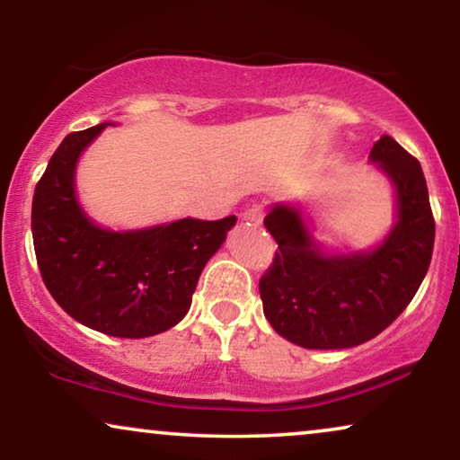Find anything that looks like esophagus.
Returning a JSON list of instances; mask_svg holds the SVG:
<instances>
[{"instance_id":"esophagus-1","label":"esophagus","mask_w":460,"mask_h":460,"mask_svg":"<svg viewBox=\"0 0 460 460\" xmlns=\"http://www.w3.org/2000/svg\"><path fill=\"white\" fill-rule=\"evenodd\" d=\"M263 216H266V209H263L261 205H253V207H249V209L243 213V217L247 219V222L255 224V226H260V224L263 222Z\"/></svg>"}]
</instances>
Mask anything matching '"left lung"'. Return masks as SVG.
Returning <instances> with one entry per match:
<instances>
[{"label": "left lung", "mask_w": 460, "mask_h": 460, "mask_svg": "<svg viewBox=\"0 0 460 460\" xmlns=\"http://www.w3.org/2000/svg\"><path fill=\"white\" fill-rule=\"evenodd\" d=\"M370 159L394 181L398 222L367 253L326 255L299 211L274 205L263 219L279 251L260 279L272 329L307 349L354 348L385 331L419 291L431 263L436 222L420 163L381 136Z\"/></svg>", "instance_id": "obj_1"}]
</instances>
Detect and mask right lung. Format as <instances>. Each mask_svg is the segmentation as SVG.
I'll list each match as a JSON object with an SVG mask.
<instances>
[{
	"mask_svg": "<svg viewBox=\"0 0 460 460\" xmlns=\"http://www.w3.org/2000/svg\"><path fill=\"white\" fill-rule=\"evenodd\" d=\"M104 128L68 134L37 181L31 211L37 266L56 304L77 323L112 337H153L186 316L205 263L236 217L100 228L75 197V167Z\"/></svg>",
	"mask_w": 460,
	"mask_h": 460,
	"instance_id": "right-lung-1",
	"label": "right lung"
}]
</instances>
